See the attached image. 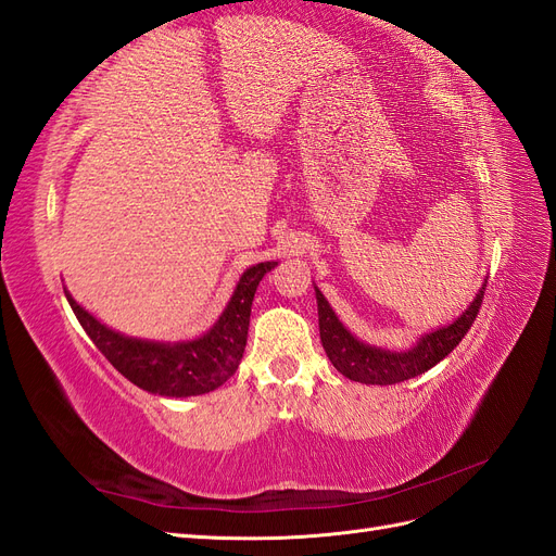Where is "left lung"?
Here are the masks:
<instances>
[{
	"label": "left lung",
	"instance_id": "8db88e82",
	"mask_svg": "<svg viewBox=\"0 0 556 556\" xmlns=\"http://www.w3.org/2000/svg\"><path fill=\"white\" fill-rule=\"evenodd\" d=\"M484 285L470 304L452 325L425 333L410 350H384L362 343L355 339L336 317L325 294L315 288L317 299V319H319V341L327 352L329 362L345 378L364 384H396L419 374L429 371L431 366L445 359L450 352L459 345V341L476 323L482 306Z\"/></svg>",
	"mask_w": 556,
	"mask_h": 556
}]
</instances>
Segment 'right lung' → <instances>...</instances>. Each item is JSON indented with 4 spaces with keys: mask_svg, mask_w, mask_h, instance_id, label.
<instances>
[{
    "mask_svg": "<svg viewBox=\"0 0 556 556\" xmlns=\"http://www.w3.org/2000/svg\"><path fill=\"white\" fill-rule=\"evenodd\" d=\"M276 264L262 262L245 268L223 315L194 341L157 343L131 339L99 323L66 290L64 294L92 343L129 382L160 396H197L217 390L237 374L248 341L252 299L260 280Z\"/></svg>",
    "mask_w": 556,
    "mask_h": 556,
    "instance_id": "obj_1",
    "label": "right lung"
}]
</instances>
